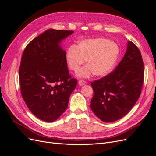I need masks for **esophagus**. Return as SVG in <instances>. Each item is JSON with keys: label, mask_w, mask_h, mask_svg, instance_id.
<instances>
[{"label": "esophagus", "mask_w": 156, "mask_h": 156, "mask_svg": "<svg viewBox=\"0 0 156 156\" xmlns=\"http://www.w3.org/2000/svg\"><path fill=\"white\" fill-rule=\"evenodd\" d=\"M85 83H86V82L84 81V80H79L78 82L79 85H80V86H83V85H84V84H85Z\"/></svg>", "instance_id": "1"}]
</instances>
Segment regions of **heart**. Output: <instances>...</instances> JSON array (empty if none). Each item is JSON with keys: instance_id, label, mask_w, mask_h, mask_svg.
I'll return each mask as SVG.
<instances>
[{"instance_id": "obj_1", "label": "heart", "mask_w": 156, "mask_h": 156, "mask_svg": "<svg viewBox=\"0 0 156 156\" xmlns=\"http://www.w3.org/2000/svg\"><path fill=\"white\" fill-rule=\"evenodd\" d=\"M119 53V47L115 42L96 37L80 41L76 48L70 47L66 53V60L69 69L75 72L86 60L87 66L77 73L80 77H88L92 74L104 77L112 72Z\"/></svg>"}]
</instances>
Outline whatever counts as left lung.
<instances>
[{"label":"left lung","mask_w":156,"mask_h":156,"mask_svg":"<svg viewBox=\"0 0 156 156\" xmlns=\"http://www.w3.org/2000/svg\"><path fill=\"white\" fill-rule=\"evenodd\" d=\"M144 72L140 52L128 41L124 57L115 70L91 83L90 108L96 116L104 122H112L126 115L140 95Z\"/></svg>","instance_id":"left-lung-1"}]
</instances>
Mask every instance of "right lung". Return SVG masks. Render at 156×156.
<instances>
[{
    "label": "right lung",
    "mask_w": 156,
    "mask_h": 156,
    "mask_svg": "<svg viewBox=\"0 0 156 156\" xmlns=\"http://www.w3.org/2000/svg\"><path fill=\"white\" fill-rule=\"evenodd\" d=\"M73 31L48 29L27 45L21 57L22 97L32 114L53 122L66 110L77 81L71 78L60 43Z\"/></svg>",
    "instance_id": "1"
}]
</instances>
